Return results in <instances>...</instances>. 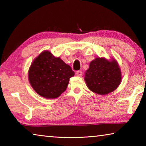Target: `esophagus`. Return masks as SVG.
<instances>
[{"mask_svg":"<svg viewBox=\"0 0 146 146\" xmlns=\"http://www.w3.org/2000/svg\"><path fill=\"white\" fill-rule=\"evenodd\" d=\"M76 75L78 76H82V72L81 71H77L76 72Z\"/></svg>","mask_w":146,"mask_h":146,"instance_id":"1","label":"esophagus"}]
</instances>
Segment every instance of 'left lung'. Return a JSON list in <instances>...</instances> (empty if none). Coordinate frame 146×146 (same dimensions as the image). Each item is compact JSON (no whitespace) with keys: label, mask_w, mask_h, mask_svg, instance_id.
Listing matches in <instances>:
<instances>
[{"label":"left lung","mask_w":146,"mask_h":146,"mask_svg":"<svg viewBox=\"0 0 146 146\" xmlns=\"http://www.w3.org/2000/svg\"><path fill=\"white\" fill-rule=\"evenodd\" d=\"M84 80L90 90L98 95H108L114 91L122 82V73L115 58L96 57L86 71Z\"/></svg>","instance_id":"left-lung-1"}]
</instances>
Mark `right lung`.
Returning <instances> with one entry per match:
<instances>
[{"mask_svg": "<svg viewBox=\"0 0 146 146\" xmlns=\"http://www.w3.org/2000/svg\"><path fill=\"white\" fill-rule=\"evenodd\" d=\"M75 75L68 64L50 51L44 50L34 59L28 71V80L35 92L46 98H56L65 91Z\"/></svg>", "mask_w": 146, "mask_h": 146, "instance_id": "1", "label": "right lung"}]
</instances>
